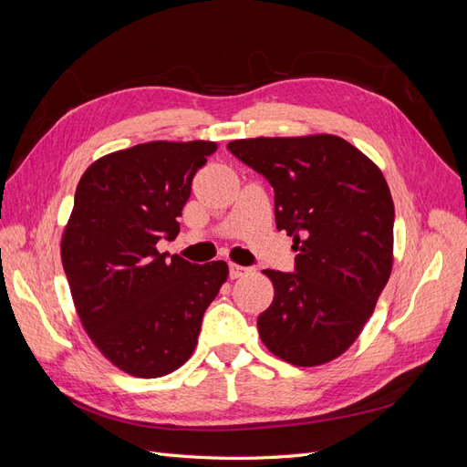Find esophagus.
Segmentation results:
<instances>
[{
	"mask_svg": "<svg viewBox=\"0 0 467 467\" xmlns=\"http://www.w3.org/2000/svg\"><path fill=\"white\" fill-rule=\"evenodd\" d=\"M249 271L247 266H239V265H230V278L232 280H235V278H239V276H244L245 273Z\"/></svg>",
	"mask_w": 467,
	"mask_h": 467,
	"instance_id": "1",
	"label": "esophagus"
}]
</instances>
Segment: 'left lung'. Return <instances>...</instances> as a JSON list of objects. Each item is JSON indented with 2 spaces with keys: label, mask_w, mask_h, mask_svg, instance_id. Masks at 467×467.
Listing matches in <instances>:
<instances>
[{
  "label": "left lung",
  "mask_w": 467,
  "mask_h": 467,
  "mask_svg": "<svg viewBox=\"0 0 467 467\" xmlns=\"http://www.w3.org/2000/svg\"><path fill=\"white\" fill-rule=\"evenodd\" d=\"M228 150L275 189L276 230L294 237L292 273L265 271L275 300L257 319L266 348L296 366L355 343L388 285L395 210L379 169L347 140H235Z\"/></svg>",
  "instance_id": "left-lung-1"
}]
</instances>
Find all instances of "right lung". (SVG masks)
Wrapping results in <instances>:
<instances>
[{"label":"right lung","mask_w":467,"mask_h":467,"mask_svg":"<svg viewBox=\"0 0 467 467\" xmlns=\"http://www.w3.org/2000/svg\"><path fill=\"white\" fill-rule=\"evenodd\" d=\"M214 142H150L97 160L74 196L62 263L79 319L97 348L136 378L185 364L228 265L158 251L173 242L196 171Z\"/></svg>","instance_id":"obj_1"}]
</instances>
